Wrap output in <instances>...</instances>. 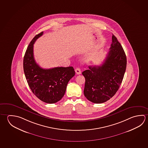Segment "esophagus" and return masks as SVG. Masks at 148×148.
I'll use <instances>...</instances> for the list:
<instances>
[{
  "instance_id": "34e87169",
  "label": "esophagus",
  "mask_w": 148,
  "mask_h": 148,
  "mask_svg": "<svg viewBox=\"0 0 148 148\" xmlns=\"http://www.w3.org/2000/svg\"><path fill=\"white\" fill-rule=\"evenodd\" d=\"M75 72L76 73V74H77V75L80 74H81V71H80V69L79 68H76L75 69Z\"/></svg>"
}]
</instances>
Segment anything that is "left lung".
<instances>
[{
  "instance_id": "8db88e82",
  "label": "left lung",
  "mask_w": 148,
  "mask_h": 148,
  "mask_svg": "<svg viewBox=\"0 0 148 148\" xmlns=\"http://www.w3.org/2000/svg\"><path fill=\"white\" fill-rule=\"evenodd\" d=\"M124 50L113 34L110 50L100 66H89L82 74L85 78L84 93L89 101L102 103L111 98L119 90L126 69Z\"/></svg>"
}]
</instances>
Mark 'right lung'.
Returning <instances> with one entry per match:
<instances>
[{
	"instance_id": "right-lung-1",
	"label": "right lung",
	"mask_w": 148,
	"mask_h": 148,
	"mask_svg": "<svg viewBox=\"0 0 148 148\" xmlns=\"http://www.w3.org/2000/svg\"><path fill=\"white\" fill-rule=\"evenodd\" d=\"M42 34L43 32L36 35L27 47L24 57V72L33 93L41 101L55 103L64 95L68 82L75 75V71L72 66L44 69L37 64L33 45Z\"/></svg>"
}]
</instances>
